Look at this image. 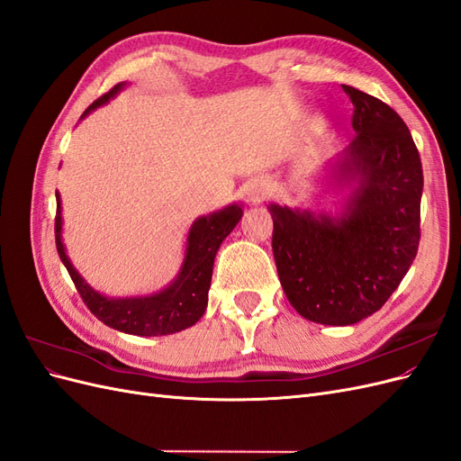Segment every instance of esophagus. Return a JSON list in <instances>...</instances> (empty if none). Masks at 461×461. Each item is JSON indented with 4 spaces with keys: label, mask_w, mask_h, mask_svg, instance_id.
I'll use <instances>...</instances> for the list:
<instances>
[{
    "label": "esophagus",
    "mask_w": 461,
    "mask_h": 461,
    "mask_svg": "<svg viewBox=\"0 0 461 461\" xmlns=\"http://www.w3.org/2000/svg\"><path fill=\"white\" fill-rule=\"evenodd\" d=\"M273 194V185L269 178H256L252 185L248 188V196L254 203H259L263 200H267Z\"/></svg>",
    "instance_id": "34e87169"
}]
</instances>
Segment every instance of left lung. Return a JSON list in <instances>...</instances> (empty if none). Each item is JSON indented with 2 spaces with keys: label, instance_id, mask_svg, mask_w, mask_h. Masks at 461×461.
I'll list each match as a JSON object with an SVG mask.
<instances>
[{
  "label": "left lung",
  "instance_id": "1",
  "mask_svg": "<svg viewBox=\"0 0 461 461\" xmlns=\"http://www.w3.org/2000/svg\"><path fill=\"white\" fill-rule=\"evenodd\" d=\"M354 140L339 175L356 183L339 217L271 203L273 256L302 317L344 327L379 312L417 256L423 167L406 122L376 97L344 86Z\"/></svg>",
  "mask_w": 461,
  "mask_h": 461
}]
</instances>
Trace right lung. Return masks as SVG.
<instances>
[{
  "instance_id": "right-lung-1",
  "label": "right lung",
  "mask_w": 461,
  "mask_h": 461,
  "mask_svg": "<svg viewBox=\"0 0 461 461\" xmlns=\"http://www.w3.org/2000/svg\"><path fill=\"white\" fill-rule=\"evenodd\" d=\"M122 86L124 85H117L102 97H97L82 117L109 102V97H113ZM55 198H58V215H55L58 254L71 275L82 302L102 323L121 332L136 334V337H161V334H173L192 327L203 315L207 308V292L212 286L215 254L221 242L227 239L242 217V207L239 203L227 205L225 209L194 221L188 232L183 269L165 290L144 298H105L86 285L85 278L73 267V263L68 261L61 242V202L58 192H55Z\"/></svg>"
}]
</instances>
